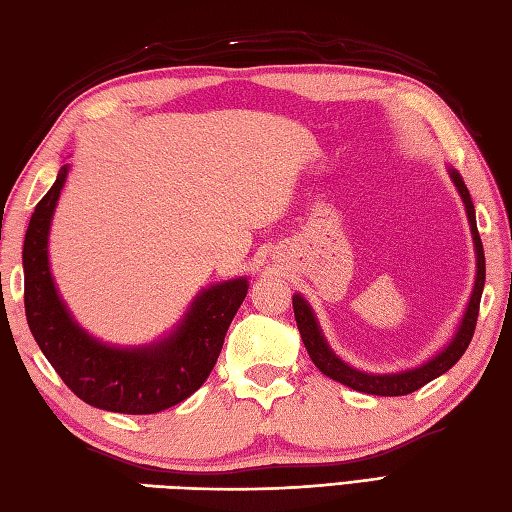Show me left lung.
<instances>
[{
	"label": "left lung",
	"instance_id": "obj_1",
	"mask_svg": "<svg viewBox=\"0 0 512 512\" xmlns=\"http://www.w3.org/2000/svg\"><path fill=\"white\" fill-rule=\"evenodd\" d=\"M451 180L455 187H458V193L462 195V202L466 206V215H469V224H471V233H473V244H475V255H477V275H475V286H473V295L469 306H466V312L462 317V323L458 325V332L451 339V343L444 347L440 354L429 358L427 363H422L420 367L407 369V372H398V374H365L361 369H354L352 365H347L336 356L330 345L325 343V336L319 328L317 317L310 308V303L303 299L301 295L292 297V308H295V319H297V328L301 332L303 345L312 358V363L317 365L325 376H330L332 380H339V383L352 387L356 391H363V394H372V396H407L411 391H416L431 383L433 378L442 376L444 372L460 361L462 354L469 347L473 332H475V323H477V314H480V299H482V290H484V279H486V264H484V246L480 233H477V224H475V206L471 202V193L466 189V184L462 176L455 169H449Z\"/></svg>",
	"mask_w": 512,
	"mask_h": 512
}]
</instances>
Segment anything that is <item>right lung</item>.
Instances as JSON below:
<instances>
[{"label":"right lung","instance_id":"right-lung-1","mask_svg":"<svg viewBox=\"0 0 512 512\" xmlns=\"http://www.w3.org/2000/svg\"><path fill=\"white\" fill-rule=\"evenodd\" d=\"M65 178L68 165L35 206L24 239L28 328L54 372L88 405L132 416L178 405L209 378L248 281L228 279L200 292L178 328L158 343L114 347L96 341L72 319L50 275L48 233Z\"/></svg>","mask_w":512,"mask_h":512}]
</instances>
